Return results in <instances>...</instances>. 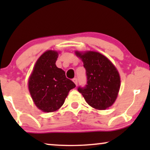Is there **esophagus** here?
Segmentation results:
<instances>
[{
	"label": "esophagus",
	"instance_id": "esophagus-1",
	"mask_svg": "<svg viewBox=\"0 0 150 150\" xmlns=\"http://www.w3.org/2000/svg\"><path fill=\"white\" fill-rule=\"evenodd\" d=\"M72 81L76 84V85H77V84H78V80H77L76 78H74V79H72Z\"/></svg>",
	"mask_w": 150,
	"mask_h": 150
}]
</instances>
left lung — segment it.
<instances>
[{
  "label": "left lung",
  "instance_id": "1",
  "mask_svg": "<svg viewBox=\"0 0 150 150\" xmlns=\"http://www.w3.org/2000/svg\"><path fill=\"white\" fill-rule=\"evenodd\" d=\"M75 53L83 61L87 78L85 87H79L78 91L91 107L98 110L110 107L120 91L121 81L117 69L109 59L99 52L76 51Z\"/></svg>",
  "mask_w": 150,
  "mask_h": 150
}]
</instances>
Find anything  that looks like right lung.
<instances>
[{"mask_svg":"<svg viewBox=\"0 0 150 150\" xmlns=\"http://www.w3.org/2000/svg\"><path fill=\"white\" fill-rule=\"evenodd\" d=\"M58 52L47 50L41 55L28 79V89L35 104L43 112L56 111L76 87L65 72L57 67Z\"/></svg>","mask_w":150,"mask_h":150,"instance_id":"obj_1","label":"right lung"}]
</instances>
